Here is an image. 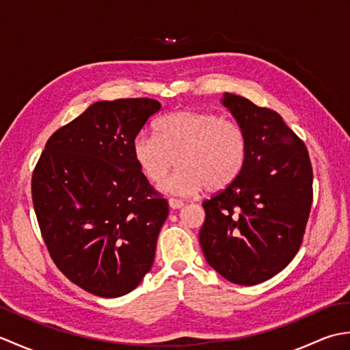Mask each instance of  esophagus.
<instances>
[{"label": "esophagus", "instance_id": "1", "mask_svg": "<svg viewBox=\"0 0 350 350\" xmlns=\"http://www.w3.org/2000/svg\"><path fill=\"white\" fill-rule=\"evenodd\" d=\"M168 204L171 209H182V207L185 206V203L182 202V200H177V198H170L168 200Z\"/></svg>", "mask_w": 350, "mask_h": 350}]
</instances>
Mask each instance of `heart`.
Instances as JSON below:
<instances>
[{
	"label": "heart",
	"mask_w": 350,
	"mask_h": 350,
	"mask_svg": "<svg viewBox=\"0 0 350 350\" xmlns=\"http://www.w3.org/2000/svg\"><path fill=\"white\" fill-rule=\"evenodd\" d=\"M156 137L139 133L132 143L133 161L152 183L166 178L175 158L181 168L163 192L194 196L206 188L219 192L228 188L245 167L248 141L239 124L198 109H179L156 123Z\"/></svg>",
	"instance_id": "1"
}]
</instances>
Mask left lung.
I'll return each instance as SVG.
<instances>
[{"label": "left lung", "mask_w": 350, "mask_h": 350, "mask_svg": "<svg viewBox=\"0 0 350 350\" xmlns=\"http://www.w3.org/2000/svg\"><path fill=\"white\" fill-rule=\"evenodd\" d=\"M248 141L239 177L203 202V254L230 282L254 286L272 278L298 252L313 202L306 144L278 113L224 93L221 99Z\"/></svg>", "instance_id": "obj_1"}]
</instances>
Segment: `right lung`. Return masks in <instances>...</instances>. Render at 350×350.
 Returning a JSON list of instances; mask_svg holds the SVG:
<instances>
[{
	"mask_svg": "<svg viewBox=\"0 0 350 350\" xmlns=\"http://www.w3.org/2000/svg\"><path fill=\"white\" fill-rule=\"evenodd\" d=\"M161 109L154 99L100 100L48 139L31 180L49 254L72 282L102 298L132 292L152 269L168 203L132 156Z\"/></svg>",
	"mask_w": 350,
	"mask_h": 350,
	"instance_id": "1",
	"label": "right lung"
}]
</instances>
